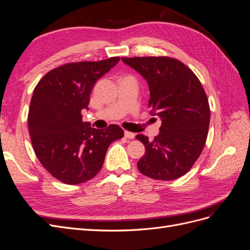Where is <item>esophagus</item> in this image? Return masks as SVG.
Listing matches in <instances>:
<instances>
[{
	"instance_id": "obj_1",
	"label": "esophagus",
	"mask_w": 250,
	"mask_h": 250,
	"mask_svg": "<svg viewBox=\"0 0 250 250\" xmlns=\"http://www.w3.org/2000/svg\"><path fill=\"white\" fill-rule=\"evenodd\" d=\"M125 138H127V139H129V140H132V139H134V133L133 132H130V131H127V130H125Z\"/></svg>"
}]
</instances>
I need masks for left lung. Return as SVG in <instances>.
<instances>
[{"label": "left lung", "instance_id": "obj_1", "mask_svg": "<svg viewBox=\"0 0 250 250\" xmlns=\"http://www.w3.org/2000/svg\"><path fill=\"white\" fill-rule=\"evenodd\" d=\"M147 80L148 107L162 119L160 134L150 141L138 134L146 152L138 162L139 171L152 179H176L190 170L206 145L209 105L201 82L178 59L168 56L122 57Z\"/></svg>", "mask_w": 250, "mask_h": 250}]
</instances>
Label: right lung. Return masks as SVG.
<instances>
[{"mask_svg":"<svg viewBox=\"0 0 250 250\" xmlns=\"http://www.w3.org/2000/svg\"><path fill=\"white\" fill-rule=\"evenodd\" d=\"M120 57L69 62L48 72L37 83L30 102L28 129L34 152L51 175L66 185L94 178L105 154L124 131L111 124L96 129L82 121L95 83Z\"/></svg>","mask_w":250,"mask_h":250,"instance_id":"1","label":"right lung"}]
</instances>
